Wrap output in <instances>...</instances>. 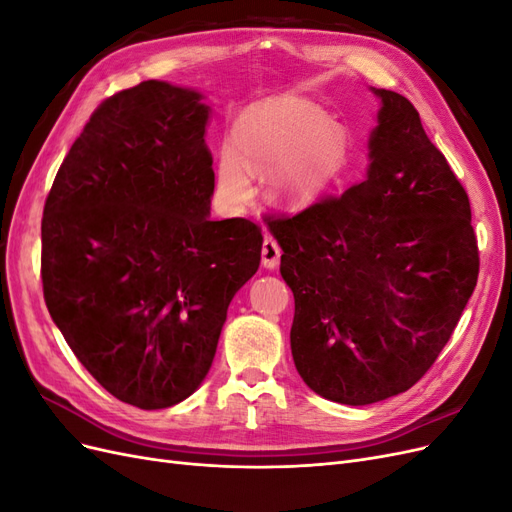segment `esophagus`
Instances as JSON below:
<instances>
[{
    "mask_svg": "<svg viewBox=\"0 0 512 512\" xmlns=\"http://www.w3.org/2000/svg\"><path fill=\"white\" fill-rule=\"evenodd\" d=\"M280 256H282V250L280 245H277V241L273 237H265V241H262V265L267 269H275L280 265Z\"/></svg>",
    "mask_w": 512,
    "mask_h": 512,
    "instance_id": "esophagus-1",
    "label": "esophagus"
}]
</instances>
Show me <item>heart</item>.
Instances as JSON below:
<instances>
[{"label":"heart","mask_w":512,"mask_h":512,"mask_svg":"<svg viewBox=\"0 0 512 512\" xmlns=\"http://www.w3.org/2000/svg\"><path fill=\"white\" fill-rule=\"evenodd\" d=\"M235 145L218 156V188L230 205L252 198V175H269V196L303 205L320 196L346 162L348 136L316 108L290 100L247 106L237 117Z\"/></svg>","instance_id":"heart-1"}]
</instances>
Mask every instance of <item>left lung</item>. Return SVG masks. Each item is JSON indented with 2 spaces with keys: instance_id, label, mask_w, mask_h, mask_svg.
<instances>
[{
  "instance_id": "left-lung-1",
  "label": "left lung",
  "mask_w": 512,
  "mask_h": 512,
  "mask_svg": "<svg viewBox=\"0 0 512 512\" xmlns=\"http://www.w3.org/2000/svg\"><path fill=\"white\" fill-rule=\"evenodd\" d=\"M371 91L380 108L363 181L290 218H267L294 294V367L314 393L346 406L421 380L478 277L466 190L410 100Z\"/></svg>"
}]
</instances>
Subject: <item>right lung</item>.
I'll return each instance as SVG.
<instances>
[{
	"label": "right lung",
	"mask_w": 512,
	"mask_h": 512,
	"mask_svg": "<svg viewBox=\"0 0 512 512\" xmlns=\"http://www.w3.org/2000/svg\"><path fill=\"white\" fill-rule=\"evenodd\" d=\"M203 94L145 81L98 106L42 218V288L76 359L141 410L207 378L232 297L260 265V228L211 220Z\"/></svg>",
	"instance_id": "add662e5"
}]
</instances>
